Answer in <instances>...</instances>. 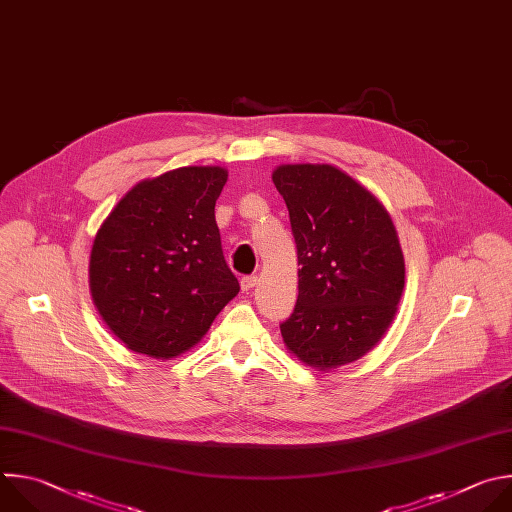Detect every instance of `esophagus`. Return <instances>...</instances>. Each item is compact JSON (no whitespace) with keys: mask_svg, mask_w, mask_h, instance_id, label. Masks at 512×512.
<instances>
[{"mask_svg":"<svg viewBox=\"0 0 512 512\" xmlns=\"http://www.w3.org/2000/svg\"><path fill=\"white\" fill-rule=\"evenodd\" d=\"M256 284H258V276H244V278L240 280V286H242L244 292L252 290Z\"/></svg>","mask_w":512,"mask_h":512,"instance_id":"esophagus-1","label":"esophagus"}]
</instances>
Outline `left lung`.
<instances>
[{"label": "left lung", "instance_id": "left-lung-1", "mask_svg": "<svg viewBox=\"0 0 512 512\" xmlns=\"http://www.w3.org/2000/svg\"><path fill=\"white\" fill-rule=\"evenodd\" d=\"M298 252V298L280 325L286 349L331 371L367 355L389 329L405 284L397 230L383 203L329 163L272 171Z\"/></svg>", "mask_w": 512, "mask_h": 512}]
</instances>
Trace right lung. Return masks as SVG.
<instances>
[{"mask_svg": "<svg viewBox=\"0 0 512 512\" xmlns=\"http://www.w3.org/2000/svg\"><path fill=\"white\" fill-rule=\"evenodd\" d=\"M226 181L220 165L143 179L100 224L90 250V294L127 349L161 361L189 351L240 292L214 214Z\"/></svg>", "mask_w": 512, "mask_h": 512, "instance_id": "1", "label": "right lung"}]
</instances>
